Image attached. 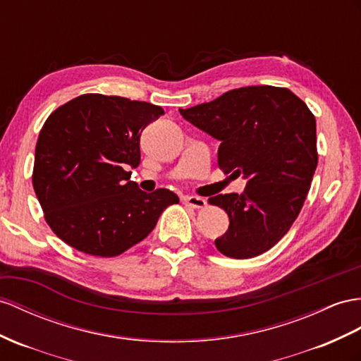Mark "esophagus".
I'll list each match as a JSON object with an SVG mask.
<instances>
[{
	"mask_svg": "<svg viewBox=\"0 0 361 361\" xmlns=\"http://www.w3.org/2000/svg\"><path fill=\"white\" fill-rule=\"evenodd\" d=\"M184 204L189 207H193V209H202V207H206L207 202L204 198H200V197H186L184 198Z\"/></svg>",
	"mask_w": 361,
	"mask_h": 361,
	"instance_id": "34e87169",
	"label": "esophagus"
}]
</instances>
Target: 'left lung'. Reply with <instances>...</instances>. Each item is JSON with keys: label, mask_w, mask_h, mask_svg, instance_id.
Here are the masks:
<instances>
[{"label": "left lung", "mask_w": 361, "mask_h": 361, "mask_svg": "<svg viewBox=\"0 0 361 361\" xmlns=\"http://www.w3.org/2000/svg\"><path fill=\"white\" fill-rule=\"evenodd\" d=\"M201 131L221 142L218 166L244 175L241 195L219 193L209 202L226 210L230 226L218 250L247 259L270 250L300 214L317 168L316 118L288 88L243 87L180 109Z\"/></svg>", "instance_id": "left-lung-1"}]
</instances>
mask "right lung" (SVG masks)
Listing matches in <instances>:
<instances>
[{"label": "right lung", "instance_id": "1", "mask_svg": "<svg viewBox=\"0 0 361 361\" xmlns=\"http://www.w3.org/2000/svg\"><path fill=\"white\" fill-rule=\"evenodd\" d=\"M164 114L147 102L90 92L54 109L35 149L33 189L50 228L91 256L114 257L149 235L178 204L168 189L146 193L131 181L143 129Z\"/></svg>", "mask_w": 361, "mask_h": 361}]
</instances>
